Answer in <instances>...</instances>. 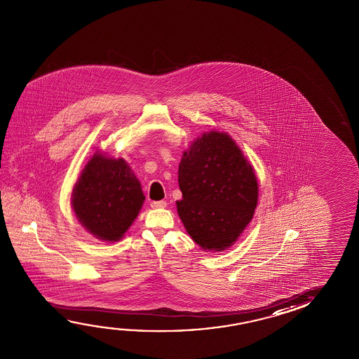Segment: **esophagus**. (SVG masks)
Segmentation results:
<instances>
[{
  "label": "esophagus",
  "mask_w": 359,
  "mask_h": 359,
  "mask_svg": "<svg viewBox=\"0 0 359 359\" xmlns=\"http://www.w3.org/2000/svg\"><path fill=\"white\" fill-rule=\"evenodd\" d=\"M150 205H151L153 209H164V208H166V201H164V200H160V201H153Z\"/></svg>",
  "instance_id": "obj_1"
}]
</instances>
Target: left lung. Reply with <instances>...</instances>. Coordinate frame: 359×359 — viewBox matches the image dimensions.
Listing matches in <instances>:
<instances>
[{
	"instance_id": "left-lung-1",
	"label": "left lung",
	"mask_w": 359,
	"mask_h": 359,
	"mask_svg": "<svg viewBox=\"0 0 359 359\" xmlns=\"http://www.w3.org/2000/svg\"><path fill=\"white\" fill-rule=\"evenodd\" d=\"M179 217L204 250L223 252L250 223L258 204V182L241 147L225 133L198 137L179 164Z\"/></svg>"
}]
</instances>
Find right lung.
Instances as JSON below:
<instances>
[{"label":"right lung","mask_w":359,"mask_h":359,"mask_svg":"<svg viewBox=\"0 0 359 359\" xmlns=\"http://www.w3.org/2000/svg\"><path fill=\"white\" fill-rule=\"evenodd\" d=\"M145 196L125 160L96 151L85 165L71 195L77 220L104 241H118L142 209Z\"/></svg>","instance_id":"1"}]
</instances>
